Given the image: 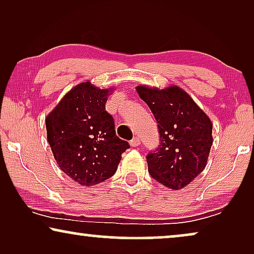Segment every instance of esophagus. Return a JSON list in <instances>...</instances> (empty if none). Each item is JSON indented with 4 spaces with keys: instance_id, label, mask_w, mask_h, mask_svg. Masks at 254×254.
I'll return each instance as SVG.
<instances>
[{
    "instance_id": "obj_1",
    "label": "esophagus",
    "mask_w": 254,
    "mask_h": 254,
    "mask_svg": "<svg viewBox=\"0 0 254 254\" xmlns=\"http://www.w3.org/2000/svg\"><path fill=\"white\" fill-rule=\"evenodd\" d=\"M140 143H141V142H140V138H138V137H134L133 140L130 141L131 147H138V145H140Z\"/></svg>"
}]
</instances>
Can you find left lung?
I'll return each mask as SVG.
<instances>
[{
  "instance_id": "1",
  "label": "left lung",
  "mask_w": 254,
  "mask_h": 254,
  "mask_svg": "<svg viewBox=\"0 0 254 254\" xmlns=\"http://www.w3.org/2000/svg\"><path fill=\"white\" fill-rule=\"evenodd\" d=\"M136 90L158 124L159 145L145 157L148 171L162 185L183 189L206 168L213 144L211 121L178 86L158 90L140 85Z\"/></svg>"
}]
</instances>
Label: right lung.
<instances>
[{
  "mask_svg": "<svg viewBox=\"0 0 254 254\" xmlns=\"http://www.w3.org/2000/svg\"><path fill=\"white\" fill-rule=\"evenodd\" d=\"M110 91L81 83L46 118L47 140L55 161L83 186L111 178L123 152L130 147L117 136L113 117L105 109Z\"/></svg>",
  "mask_w": 254,
  "mask_h": 254,
  "instance_id": "obj_1",
  "label": "right lung"
}]
</instances>
